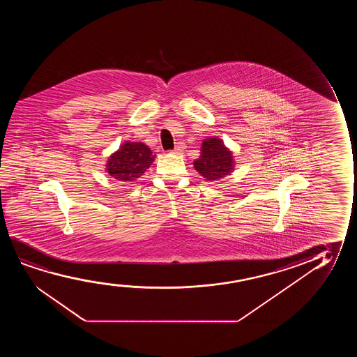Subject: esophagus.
<instances>
[{"mask_svg":"<svg viewBox=\"0 0 357 357\" xmlns=\"http://www.w3.org/2000/svg\"><path fill=\"white\" fill-rule=\"evenodd\" d=\"M184 150H185V145H184L183 142H179V144L176 145V149L173 150V152H174V153H176V155H181V153L184 152Z\"/></svg>","mask_w":357,"mask_h":357,"instance_id":"esophagus-1","label":"esophagus"}]
</instances>
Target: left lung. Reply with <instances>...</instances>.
I'll use <instances>...</instances> for the list:
<instances>
[{
  "label": "left lung",
  "instance_id": "obj_1",
  "mask_svg": "<svg viewBox=\"0 0 357 357\" xmlns=\"http://www.w3.org/2000/svg\"><path fill=\"white\" fill-rule=\"evenodd\" d=\"M233 152L225 146L222 139L206 137L201 145V155L194 161V168L205 181L215 183L234 171Z\"/></svg>",
  "mask_w": 357,
  "mask_h": 357
}]
</instances>
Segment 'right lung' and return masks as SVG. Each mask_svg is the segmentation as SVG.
Returning <instances> with one entry per match:
<instances>
[{
	"mask_svg": "<svg viewBox=\"0 0 357 357\" xmlns=\"http://www.w3.org/2000/svg\"><path fill=\"white\" fill-rule=\"evenodd\" d=\"M155 157L144 142H123L117 151L108 157L106 172L116 181L132 184L150 168Z\"/></svg>",
	"mask_w": 357,
	"mask_h": 357,
	"instance_id": "add662e5",
	"label": "right lung"
}]
</instances>
